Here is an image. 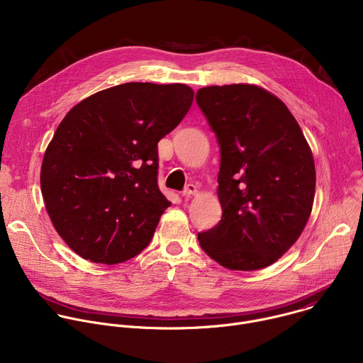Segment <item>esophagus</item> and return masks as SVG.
I'll list each match as a JSON object with an SVG mask.
<instances>
[{"label":"esophagus","instance_id":"obj_1","mask_svg":"<svg viewBox=\"0 0 363 363\" xmlns=\"http://www.w3.org/2000/svg\"><path fill=\"white\" fill-rule=\"evenodd\" d=\"M196 194V186L194 184H188L184 191H182V195L184 196H191V195H195Z\"/></svg>","mask_w":363,"mask_h":363}]
</instances>
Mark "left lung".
<instances>
[{
	"mask_svg": "<svg viewBox=\"0 0 363 363\" xmlns=\"http://www.w3.org/2000/svg\"><path fill=\"white\" fill-rule=\"evenodd\" d=\"M195 99L221 153L223 217L198 233L199 245L225 269H264L297 241L312 213V150L287 106L263 87L208 86Z\"/></svg>",
	"mask_w": 363,
	"mask_h": 363,
	"instance_id": "obj_1",
	"label": "left lung"
}]
</instances>
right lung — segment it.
<instances>
[{"label": "right lung", "instance_id": "add662e5", "mask_svg": "<svg viewBox=\"0 0 363 363\" xmlns=\"http://www.w3.org/2000/svg\"><path fill=\"white\" fill-rule=\"evenodd\" d=\"M186 84L123 83L66 115L41 165L45 210L84 260L118 264L152 240L171 205L158 188V142L188 113Z\"/></svg>", "mask_w": 363, "mask_h": 363}]
</instances>
